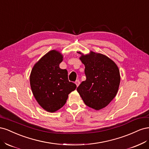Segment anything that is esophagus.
Returning a JSON list of instances; mask_svg holds the SVG:
<instances>
[{"label": "esophagus", "instance_id": "34e87169", "mask_svg": "<svg viewBox=\"0 0 149 149\" xmlns=\"http://www.w3.org/2000/svg\"><path fill=\"white\" fill-rule=\"evenodd\" d=\"M79 83H80V82H79V81L78 79V80H76V81H75V84H76V86H79Z\"/></svg>", "mask_w": 149, "mask_h": 149}]
</instances>
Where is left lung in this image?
Masks as SVG:
<instances>
[{
    "label": "left lung",
    "instance_id": "8db88e82",
    "mask_svg": "<svg viewBox=\"0 0 149 149\" xmlns=\"http://www.w3.org/2000/svg\"><path fill=\"white\" fill-rule=\"evenodd\" d=\"M81 56L86 79L79 84L77 91L85 104L96 111L106 107L116 96L120 76L118 66L109 57L92 51Z\"/></svg>",
    "mask_w": 149,
    "mask_h": 149
}]
</instances>
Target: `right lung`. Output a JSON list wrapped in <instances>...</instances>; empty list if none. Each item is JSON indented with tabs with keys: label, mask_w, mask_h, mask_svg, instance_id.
<instances>
[{
	"label": "right lung",
	"mask_w": 149,
	"mask_h": 149,
	"mask_svg": "<svg viewBox=\"0 0 149 149\" xmlns=\"http://www.w3.org/2000/svg\"><path fill=\"white\" fill-rule=\"evenodd\" d=\"M63 60L62 54L53 49L36 63L30 73V86L35 100L49 112L63 106L68 94L76 88L74 83L69 81L67 70L59 66Z\"/></svg>",
	"instance_id": "right-lung-1"
}]
</instances>
